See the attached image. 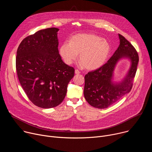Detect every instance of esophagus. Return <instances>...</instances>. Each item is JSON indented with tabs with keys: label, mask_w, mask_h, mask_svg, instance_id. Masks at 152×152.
Segmentation results:
<instances>
[{
	"label": "esophagus",
	"mask_w": 152,
	"mask_h": 152,
	"mask_svg": "<svg viewBox=\"0 0 152 152\" xmlns=\"http://www.w3.org/2000/svg\"><path fill=\"white\" fill-rule=\"evenodd\" d=\"M80 72L78 70H77V69H76L75 70V74H76V75H79V74H80Z\"/></svg>",
	"instance_id": "obj_1"
}]
</instances>
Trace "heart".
I'll return each mask as SVG.
<instances>
[{
  "label": "heart",
  "mask_w": 152,
  "mask_h": 152,
  "mask_svg": "<svg viewBox=\"0 0 152 152\" xmlns=\"http://www.w3.org/2000/svg\"><path fill=\"white\" fill-rule=\"evenodd\" d=\"M111 46L105 39L93 34H80L73 36L69 42L60 48V54L67 64H71L79 55V61L86 69L93 70L106 62L111 52Z\"/></svg>",
  "instance_id": "heart-1"
}]
</instances>
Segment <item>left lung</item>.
Masks as SVG:
<instances>
[{"label":"left lung","mask_w":152,"mask_h":152,"mask_svg":"<svg viewBox=\"0 0 152 152\" xmlns=\"http://www.w3.org/2000/svg\"><path fill=\"white\" fill-rule=\"evenodd\" d=\"M120 45L111 58L100 68L85 76L83 94L92 106L104 109L114 104L131 91L139 61L135 48L123 36L118 34ZM122 57L132 61V67L124 80L120 83L112 82L113 72L117 61Z\"/></svg>","instance_id":"left-lung-1"}]
</instances>
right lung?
Instances as JSON below:
<instances>
[{
  "label": "right lung",
  "mask_w": 152,
  "mask_h": 152,
  "mask_svg": "<svg viewBox=\"0 0 152 152\" xmlns=\"http://www.w3.org/2000/svg\"><path fill=\"white\" fill-rule=\"evenodd\" d=\"M47 28L24 38L17 49L16 71L29 99L48 109L59 105L66 97L75 69L65 64L59 54L57 32Z\"/></svg>",
  "instance_id": "obj_1"
}]
</instances>
